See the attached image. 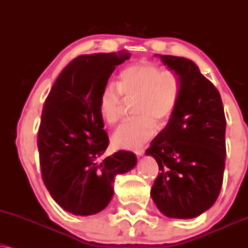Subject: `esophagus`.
<instances>
[{
	"mask_svg": "<svg viewBox=\"0 0 248 248\" xmlns=\"http://www.w3.org/2000/svg\"><path fill=\"white\" fill-rule=\"evenodd\" d=\"M135 155L137 157H141V156H143V155H144V150H143V149H140V150H136L135 151Z\"/></svg>",
	"mask_w": 248,
	"mask_h": 248,
	"instance_id": "obj_1",
	"label": "esophagus"
}]
</instances>
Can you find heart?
Wrapping results in <instances>:
<instances>
[{
    "label": "heart",
    "mask_w": 248,
    "mask_h": 248,
    "mask_svg": "<svg viewBox=\"0 0 248 248\" xmlns=\"http://www.w3.org/2000/svg\"><path fill=\"white\" fill-rule=\"evenodd\" d=\"M181 82L173 70H163L150 62L129 64L120 71L118 84L107 83L100 91L98 108L104 121L114 124L124 114L127 103L133 104L135 116L115 129V147L137 149L155 135L156 124H165L178 105Z\"/></svg>",
    "instance_id": "heart-1"
}]
</instances>
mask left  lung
I'll return each instance as SVG.
<instances>
[{"instance_id": "8db88e82", "label": "left lung", "mask_w": 248, "mask_h": 248, "mask_svg": "<svg viewBox=\"0 0 248 248\" xmlns=\"http://www.w3.org/2000/svg\"><path fill=\"white\" fill-rule=\"evenodd\" d=\"M178 74L181 91L166 127L145 154L158 164L151 198L171 218L198 217L218 198L225 168L226 120L213 83L188 59L158 54Z\"/></svg>"}]
</instances>
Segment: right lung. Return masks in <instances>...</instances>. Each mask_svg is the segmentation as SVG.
Returning <instances> with one entry per match:
<instances>
[{"instance_id": "1", "label": "right lung", "mask_w": 248, "mask_h": 248, "mask_svg": "<svg viewBox=\"0 0 248 248\" xmlns=\"http://www.w3.org/2000/svg\"><path fill=\"white\" fill-rule=\"evenodd\" d=\"M129 58L124 50L77 56L45 100L38 133L41 174L50 196L73 215L105 209L114 194V178L137 163L130 151L104 157L109 141L98 108L109 76Z\"/></svg>"}]
</instances>
